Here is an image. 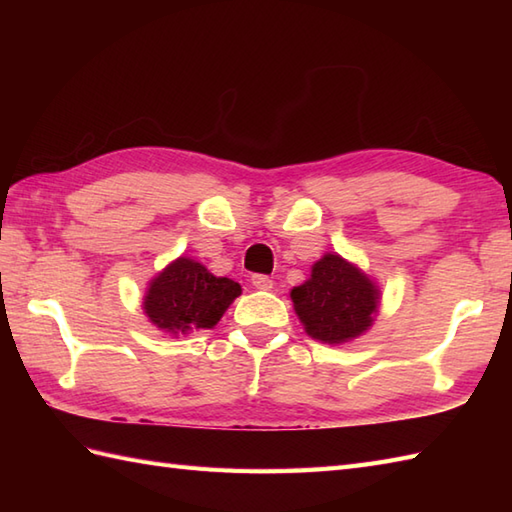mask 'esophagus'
I'll return each mask as SVG.
<instances>
[{
    "instance_id": "1",
    "label": "esophagus",
    "mask_w": 512,
    "mask_h": 512,
    "mask_svg": "<svg viewBox=\"0 0 512 512\" xmlns=\"http://www.w3.org/2000/svg\"><path fill=\"white\" fill-rule=\"evenodd\" d=\"M253 286L257 288V290H270L273 288V279H270L268 275H253Z\"/></svg>"
}]
</instances>
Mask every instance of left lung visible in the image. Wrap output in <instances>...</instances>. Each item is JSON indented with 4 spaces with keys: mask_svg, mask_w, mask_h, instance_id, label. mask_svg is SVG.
I'll use <instances>...</instances> for the list:
<instances>
[{
    "mask_svg": "<svg viewBox=\"0 0 512 512\" xmlns=\"http://www.w3.org/2000/svg\"><path fill=\"white\" fill-rule=\"evenodd\" d=\"M303 330L328 345L350 343L376 321L380 288L339 253H325L312 264L310 277L290 290Z\"/></svg>",
    "mask_w": 512,
    "mask_h": 512,
    "instance_id": "obj_1",
    "label": "left lung"
}]
</instances>
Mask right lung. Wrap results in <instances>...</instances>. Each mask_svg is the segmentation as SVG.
Wrapping results in <instances>:
<instances>
[{
  "label": "right lung",
  "mask_w": 512,
  "mask_h": 512,
  "mask_svg": "<svg viewBox=\"0 0 512 512\" xmlns=\"http://www.w3.org/2000/svg\"><path fill=\"white\" fill-rule=\"evenodd\" d=\"M239 295L237 281L215 277L204 264L182 255L149 281L143 310L160 332L180 336L215 328Z\"/></svg>",
  "instance_id": "1"
}]
</instances>
